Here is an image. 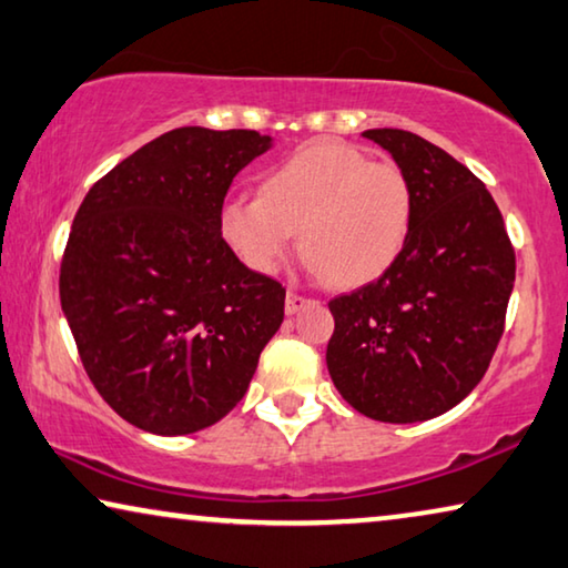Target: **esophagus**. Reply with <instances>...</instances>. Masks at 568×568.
<instances>
[{
	"instance_id": "1",
	"label": "esophagus",
	"mask_w": 568,
	"mask_h": 568,
	"mask_svg": "<svg viewBox=\"0 0 568 568\" xmlns=\"http://www.w3.org/2000/svg\"><path fill=\"white\" fill-rule=\"evenodd\" d=\"M304 304H310V296H304L300 292H290V294H286L284 310H286V314H294V312H300Z\"/></svg>"
}]
</instances>
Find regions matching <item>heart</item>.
<instances>
[{
  "instance_id": "heart-1",
  "label": "heart",
  "mask_w": 568,
  "mask_h": 568,
  "mask_svg": "<svg viewBox=\"0 0 568 568\" xmlns=\"http://www.w3.org/2000/svg\"><path fill=\"white\" fill-rule=\"evenodd\" d=\"M414 187L396 162L335 139H317L261 174L258 197L225 200L217 229L256 274H276L296 246L337 286H363L404 254Z\"/></svg>"
}]
</instances>
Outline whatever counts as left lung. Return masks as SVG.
<instances>
[{
  "label": "left lung",
  "instance_id": "1",
  "mask_svg": "<svg viewBox=\"0 0 568 568\" xmlns=\"http://www.w3.org/2000/svg\"><path fill=\"white\" fill-rule=\"evenodd\" d=\"M414 187L404 254L375 282L329 300L327 368L355 412L426 422L469 396L500 343L516 251L485 182L404 129H368Z\"/></svg>",
  "mask_w": 568,
  "mask_h": 568
}]
</instances>
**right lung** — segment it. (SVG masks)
Returning a JSON list of instances; mask_svg holds the SVG:
<instances>
[{
  "instance_id": "right-lung-1",
  "label": "right lung",
  "mask_w": 568,
  "mask_h": 568,
  "mask_svg": "<svg viewBox=\"0 0 568 568\" xmlns=\"http://www.w3.org/2000/svg\"><path fill=\"white\" fill-rule=\"evenodd\" d=\"M272 139L182 126L103 174L78 207L60 304L101 398L139 429L213 426L246 394L286 290L233 254L225 193Z\"/></svg>"
}]
</instances>
